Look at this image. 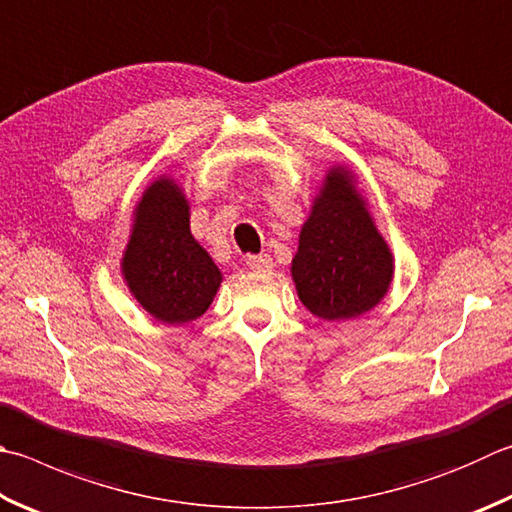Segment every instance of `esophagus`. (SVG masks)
I'll return each instance as SVG.
<instances>
[{
	"label": "esophagus",
	"mask_w": 512,
	"mask_h": 512,
	"mask_svg": "<svg viewBox=\"0 0 512 512\" xmlns=\"http://www.w3.org/2000/svg\"><path fill=\"white\" fill-rule=\"evenodd\" d=\"M245 263H247L249 269H252V272H269V269L274 267L272 258L265 256V254H258V256L252 254V256H247Z\"/></svg>",
	"instance_id": "obj_1"
}]
</instances>
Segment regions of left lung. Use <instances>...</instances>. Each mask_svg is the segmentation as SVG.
<instances>
[{
	"mask_svg": "<svg viewBox=\"0 0 512 512\" xmlns=\"http://www.w3.org/2000/svg\"><path fill=\"white\" fill-rule=\"evenodd\" d=\"M390 247L354 189L350 171L327 173L298 236L292 278L301 303L325 321L361 316L392 283Z\"/></svg>",
	"mask_w": 512,
	"mask_h": 512,
	"instance_id": "obj_1",
	"label": "left lung"
}]
</instances>
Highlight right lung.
Returning <instances> with one entry per match:
<instances>
[{"mask_svg": "<svg viewBox=\"0 0 512 512\" xmlns=\"http://www.w3.org/2000/svg\"><path fill=\"white\" fill-rule=\"evenodd\" d=\"M122 274L156 321L182 325L207 312L223 281L189 229V202L169 178L144 191L136 207Z\"/></svg>", "mask_w": 512, "mask_h": 512, "instance_id": "1", "label": "right lung"}]
</instances>
